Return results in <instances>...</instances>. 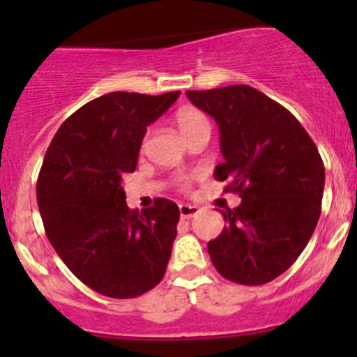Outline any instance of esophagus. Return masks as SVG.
<instances>
[{
  "instance_id": "esophagus-1",
  "label": "esophagus",
  "mask_w": 357,
  "mask_h": 357,
  "mask_svg": "<svg viewBox=\"0 0 357 357\" xmlns=\"http://www.w3.org/2000/svg\"><path fill=\"white\" fill-rule=\"evenodd\" d=\"M200 212V207L192 204H179V215L183 219H190V218H195L197 214Z\"/></svg>"
}]
</instances>
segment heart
Wrapping results in <instances>:
<instances>
[{
    "mask_svg": "<svg viewBox=\"0 0 357 357\" xmlns=\"http://www.w3.org/2000/svg\"><path fill=\"white\" fill-rule=\"evenodd\" d=\"M174 121H176V126H178V129L183 132V136H185L186 139L192 138L195 132L202 131V129H211V122H208L207 115H205L204 112L192 109V107H186V109L178 110ZM178 183L181 190L188 188V181H186L185 178H179Z\"/></svg>",
    "mask_w": 357,
    "mask_h": 357,
    "instance_id": "heart-1",
    "label": "heart"
}]
</instances>
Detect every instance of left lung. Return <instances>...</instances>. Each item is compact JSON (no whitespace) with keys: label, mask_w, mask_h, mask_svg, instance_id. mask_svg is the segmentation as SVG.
Masks as SVG:
<instances>
[{"label":"left lung","mask_w":357,"mask_h":357,"mask_svg":"<svg viewBox=\"0 0 357 357\" xmlns=\"http://www.w3.org/2000/svg\"><path fill=\"white\" fill-rule=\"evenodd\" d=\"M214 117L225 162L215 179L242 204L221 211L226 226L207 243L219 275L264 285L287 271L314 233L325 165L314 142L285 107L247 84L186 91Z\"/></svg>","instance_id":"8db88e82"}]
</instances>
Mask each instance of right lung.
Returning <instances> with one entry per match:
<instances>
[{"instance_id": "add662e5", "label": "right lung", "mask_w": 357, "mask_h": 357, "mask_svg": "<svg viewBox=\"0 0 357 357\" xmlns=\"http://www.w3.org/2000/svg\"><path fill=\"white\" fill-rule=\"evenodd\" d=\"M178 96H98L66 119L46 150L36 185L46 235L67 268L105 297L143 295L167 269L178 205L157 199L142 214L131 211L122 176L135 172L146 126Z\"/></svg>"}]
</instances>
